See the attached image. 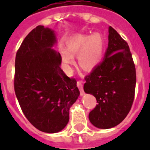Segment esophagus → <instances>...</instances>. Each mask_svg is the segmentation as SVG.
<instances>
[{
    "label": "esophagus",
    "mask_w": 150,
    "mask_h": 150,
    "mask_svg": "<svg viewBox=\"0 0 150 150\" xmlns=\"http://www.w3.org/2000/svg\"><path fill=\"white\" fill-rule=\"evenodd\" d=\"M77 86L79 87V89L81 95H83V94H84V90H83V85H82V81H78Z\"/></svg>",
    "instance_id": "obj_1"
}]
</instances>
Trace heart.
Returning a JSON list of instances; mask_svg holds the SVG:
<instances>
[{
    "label": "heart",
    "instance_id": "1",
    "mask_svg": "<svg viewBox=\"0 0 150 150\" xmlns=\"http://www.w3.org/2000/svg\"><path fill=\"white\" fill-rule=\"evenodd\" d=\"M67 47H60L61 58L66 65L74 61V54H79L80 64L84 68H92L100 62L103 51V41L100 34L91 36L79 35L71 37L67 42Z\"/></svg>",
    "mask_w": 150,
    "mask_h": 150
}]
</instances>
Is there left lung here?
Listing matches in <instances>:
<instances>
[{
	"instance_id": "obj_1",
	"label": "left lung",
	"mask_w": 150,
	"mask_h": 150,
	"mask_svg": "<svg viewBox=\"0 0 150 150\" xmlns=\"http://www.w3.org/2000/svg\"><path fill=\"white\" fill-rule=\"evenodd\" d=\"M103 61L85 77L84 91L96 99L90 122L103 129L119 125L130 111L135 97L136 72L128 43L109 27Z\"/></svg>"
}]
</instances>
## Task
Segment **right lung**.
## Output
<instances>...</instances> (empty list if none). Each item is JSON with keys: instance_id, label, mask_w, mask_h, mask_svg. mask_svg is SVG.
I'll list each match as a JSON object with an SVG mask.
<instances>
[{"instance_id": "obj_1", "label": "right lung", "mask_w": 150, "mask_h": 150, "mask_svg": "<svg viewBox=\"0 0 150 150\" xmlns=\"http://www.w3.org/2000/svg\"><path fill=\"white\" fill-rule=\"evenodd\" d=\"M53 30L38 25L24 39L15 57L14 87L28 121L38 130L56 133L69 121V109L80 92L77 82L60 68L61 56L52 47Z\"/></svg>"}]
</instances>
